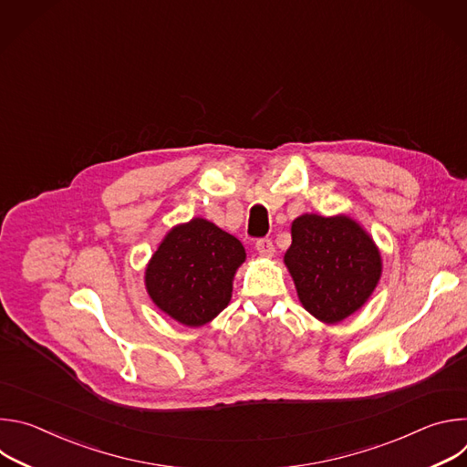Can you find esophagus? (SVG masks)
<instances>
[{"label":"esophagus","mask_w":467,"mask_h":467,"mask_svg":"<svg viewBox=\"0 0 467 467\" xmlns=\"http://www.w3.org/2000/svg\"><path fill=\"white\" fill-rule=\"evenodd\" d=\"M254 249L258 251V254L262 256H274L275 253V247H274V242L270 238H260L254 242Z\"/></svg>","instance_id":"1"}]
</instances>
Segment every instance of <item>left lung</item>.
<instances>
[{
	"label": "left lung",
	"mask_w": 467,
	"mask_h": 467,
	"mask_svg": "<svg viewBox=\"0 0 467 467\" xmlns=\"http://www.w3.org/2000/svg\"><path fill=\"white\" fill-rule=\"evenodd\" d=\"M285 264L301 305L323 323H338L362 308L382 274L373 238L344 214L296 218Z\"/></svg>",
	"instance_id": "1"
}]
</instances>
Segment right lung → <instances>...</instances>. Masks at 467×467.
<instances>
[{"mask_svg":"<svg viewBox=\"0 0 467 467\" xmlns=\"http://www.w3.org/2000/svg\"><path fill=\"white\" fill-rule=\"evenodd\" d=\"M245 260L238 238L213 222L193 218L173 227L146 268V290L175 321L202 327L231 301L233 279Z\"/></svg>","mask_w":467,"mask_h":467,"instance_id":"right-lung-1","label":"right lung"}]
</instances>
